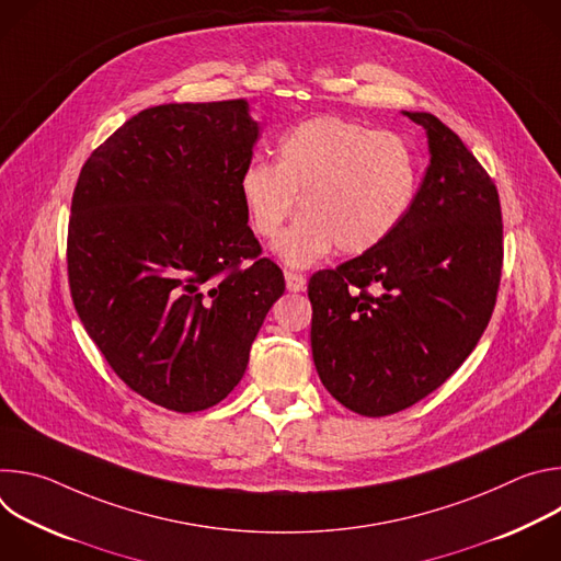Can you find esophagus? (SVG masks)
<instances>
[{
  "mask_svg": "<svg viewBox=\"0 0 561 561\" xmlns=\"http://www.w3.org/2000/svg\"><path fill=\"white\" fill-rule=\"evenodd\" d=\"M284 279H286V288H288L290 293H299V290L306 288V277L299 275V273L286 271V273H284Z\"/></svg>",
  "mask_w": 561,
  "mask_h": 561,
  "instance_id": "obj_1",
  "label": "esophagus"
}]
</instances>
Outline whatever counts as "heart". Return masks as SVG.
I'll return each mask as SVG.
<instances>
[{
	"mask_svg": "<svg viewBox=\"0 0 561 561\" xmlns=\"http://www.w3.org/2000/svg\"><path fill=\"white\" fill-rule=\"evenodd\" d=\"M417 182V159L402 137L327 115L288 128L275 164L249 162L239 195L264 239L277 237L299 202V219L273 249L284 264L308 268L335 247L342 255L381 247L407 219Z\"/></svg>",
	"mask_w": 561,
	"mask_h": 561,
	"instance_id": "b5f03b06",
	"label": "heart"
}]
</instances>
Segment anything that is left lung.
I'll use <instances>...</instances> for the list:
<instances>
[{
    "label": "left lung",
    "mask_w": 561,
    "mask_h": 561,
    "mask_svg": "<svg viewBox=\"0 0 561 561\" xmlns=\"http://www.w3.org/2000/svg\"><path fill=\"white\" fill-rule=\"evenodd\" d=\"M431 164L386 242L308 282L319 379L366 417L439 388L486 331L502 277V206L489 173L435 115L409 113Z\"/></svg>",
    "instance_id": "8db88e82"
}]
</instances>
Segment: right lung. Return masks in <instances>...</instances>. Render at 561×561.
I'll return each mask as SVG.
<instances>
[{
	"instance_id": "add662e5",
	"label": "right lung",
	"mask_w": 561,
	"mask_h": 561,
	"mask_svg": "<svg viewBox=\"0 0 561 561\" xmlns=\"http://www.w3.org/2000/svg\"><path fill=\"white\" fill-rule=\"evenodd\" d=\"M257 137L247 100L152 106L91 152L72 193L75 310L115 375L175 413L239 383L284 293L239 195Z\"/></svg>"
}]
</instances>
